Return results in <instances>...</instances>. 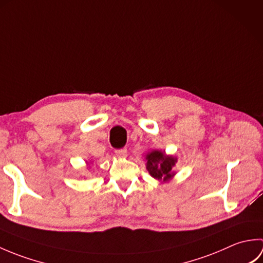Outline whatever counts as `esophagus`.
<instances>
[{
	"label": "esophagus",
	"instance_id": "1",
	"mask_svg": "<svg viewBox=\"0 0 263 263\" xmlns=\"http://www.w3.org/2000/svg\"><path fill=\"white\" fill-rule=\"evenodd\" d=\"M115 155L117 156V157L124 158V157H126V156H127V150L125 148L117 149V150H115Z\"/></svg>",
	"mask_w": 263,
	"mask_h": 263
}]
</instances>
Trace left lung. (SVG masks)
Masks as SVG:
<instances>
[{"label": "left lung", "instance_id": "8db88e82", "mask_svg": "<svg viewBox=\"0 0 263 263\" xmlns=\"http://www.w3.org/2000/svg\"><path fill=\"white\" fill-rule=\"evenodd\" d=\"M147 171L156 180L167 182L175 175L173 167L177 163V158L174 156L166 155L160 150H152L146 156Z\"/></svg>", "mask_w": 263, "mask_h": 263}]
</instances>
